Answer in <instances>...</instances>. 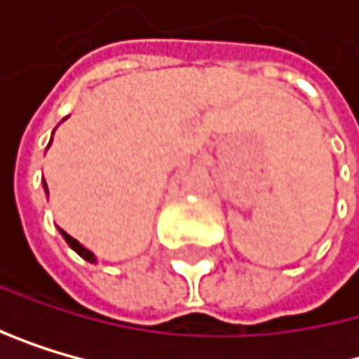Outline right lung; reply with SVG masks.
Instances as JSON below:
<instances>
[{"instance_id": "obj_1", "label": "right lung", "mask_w": 359, "mask_h": 359, "mask_svg": "<svg viewBox=\"0 0 359 359\" xmlns=\"http://www.w3.org/2000/svg\"><path fill=\"white\" fill-rule=\"evenodd\" d=\"M51 140H53V135H51ZM49 146H51V142H49ZM49 146H47V148H49ZM43 185H45V191H47V196H49V189H47V183H45V181H43ZM60 232H62L64 241H66L68 245H71V248H73V250H75V252H77V254H79V256H81L83 260H88V263H96V256H94V254H92V252H90L88 248H83V245H81V243H79L77 239H73V237H71V234H68V232H64V230H60Z\"/></svg>"}]
</instances>
